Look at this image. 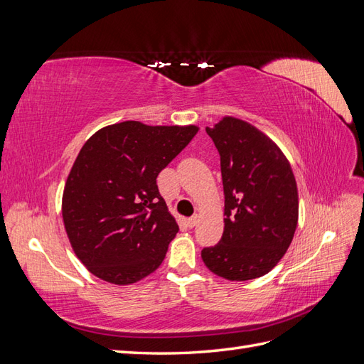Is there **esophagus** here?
<instances>
[{
	"mask_svg": "<svg viewBox=\"0 0 364 364\" xmlns=\"http://www.w3.org/2000/svg\"><path fill=\"white\" fill-rule=\"evenodd\" d=\"M196 223H197V215H193V217H190L188 220H186V225H188L190 228H194Z\"/></svg>",
	"mask_w": 364,
	"mask_h": 364,
	"instance_id": "34e87169",
	"label": "esophagus"
}]
</instances>
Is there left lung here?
<instances>
[{
	"mask_svg": "<svg viewBox=\"0 0 364 364\" xmlns=\"http://www.w3.org/2000/svg\"><path fill=\"white\" fill-rule=\"evenodd\" d=\"M220 155L225 230L203 247L205 266L229 281L269 273L289 249L299 214L290 164L274 142L243 119L225 117L206 127Z\"/></svg>",
	"mask_w": 364,
	"mask_h": 364,
	"instance_id": "obj_1",
	"label": "left lung"
}]
</instances>
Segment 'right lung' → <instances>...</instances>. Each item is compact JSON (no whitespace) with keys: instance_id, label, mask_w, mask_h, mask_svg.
<instances>
[{"instance_id":"add662e5","label":"right lung","mask_w":364,"mask_h":364,"mask_svg":"<svg viewBox=\"0 0 364 364\" xmlns=\"http://www.w3.org/2000/svg\"><path fill=\"white\" fill-rule=\"evenodd\" d=\"M197 130L123 121L85 142L65 183L62 215L74 253L97 278L127 285L161 266L179 226L156 178Z\"/></svg>"}]
</instances>
